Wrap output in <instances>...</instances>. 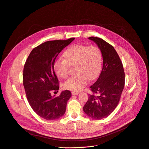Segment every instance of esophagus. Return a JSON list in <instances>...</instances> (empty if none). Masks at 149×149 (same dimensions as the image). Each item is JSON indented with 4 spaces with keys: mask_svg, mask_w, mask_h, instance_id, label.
I'll return each instance as SVG.
<instances>
[{
    "mask_svg": "<svg viewBox=\"0 0 149 149\" xmlns=\"http://www.w3.org/2000/svg\"><path fill=\"white\" fill-rule=\"evenodd\" d=\"M79 92H78V91H72V95H78L79 94Z\"/></svg>",
    "mask_w": 149,
    "mask_h": 149,
    "instance_id": "1",
    "label": "esophagus"
}]
</instances>
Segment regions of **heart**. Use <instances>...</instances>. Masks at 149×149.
<instances>
[{"mask_svg":"<svg viewBox=\"0 0 149 149\" xmlns=\"http://www.w3.org/2000/svg\"><path fill=\"white\" fill-rule=\"evenodd\" d=\"M65 58L59 57L54 63L56 74L61 78H66L69 68L75 66L76 75L69 78L62 85L64 89L80 91L88 80H93L100 74L102 63L101 49L96 45H75L68 48Z\"/></svg>","mask_w":149,"mask_h":149,"instance_id":"1","label":"heart"}]
</instances>
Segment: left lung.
I'll return each instance as SVG.
<instances>
[{
  "label": "left lung",
  "mask_w": 149,
  "mask_h": 149,
  "mask_svg": "<svg viewBox=\"0 0 149 149\" xmlns=\"http://www.w3.org/2000/svg\"><path fill=\"white\" fill-rule=\"evenodd\" d=\"M88 39L101 49L103 66L98 79L90 87L93 93L89 94L83 111L88 117L100 120L110 115L118 105L125 86V72L120 58L111 45L97 37Z\"/></svg>",
  "instance_id": "8db88e82"
}]
</instances>
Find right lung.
I'll list each match as a JSON object with an SVG mask.
<instances>
[{
	"instance_id": "add662e5",
	"label": "right lung",
	"mask_w": 149,
	"mask_h": 149,
	"mask_svg": "<svg viewBox=\"0 0 149 149\" xmlns=\"http://www.w3.org/2000/svg\"><path fill=\"white\" fill-rule=\"evenodd\" d=\"M74 39L71 38L45 42L32 49L24 64L23 81L27 101L33 111L45 120L61 117L71 96V92L67 90L57 97L52 96L51 92H58L59 88L54 70L56 58Z\"/></svg>"
}]
</instances>
